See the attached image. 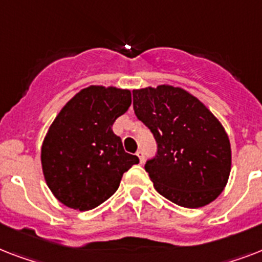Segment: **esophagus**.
Wrapping results in <instances>:
<instances>
[{
  "label": "esophagus",
  "mask_w": 262,
  "mask_h": 262,
  "mask_svg": "<svg viewBox=\"0 0 262 262\" xmlns=\"http://www.w3.org/2000/svg\"><path fill=\"white\" fill-rule=\"evenodd\" d=\"M136 155L139 156V159H140V163H144V152L141 151V149H139V151L136 152Z\"/></svg>",
  "instance_id": "1"
}]
</instances>
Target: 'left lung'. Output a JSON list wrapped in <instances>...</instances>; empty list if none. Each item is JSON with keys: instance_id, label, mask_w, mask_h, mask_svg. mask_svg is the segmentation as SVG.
Here are the masks:
<instances>
[{"instance_id": "left-lung-1", "label": "left lung", "mask_w": 262, "mask_h": 262, "mask_svg": "<svg viewBox=\"0 0 262 262\" xmlns=\"http://www.w3.org/2000/svg\"><path fill=\"white\" fill-rule=\"evenodd\" d=\"M133 107L158 143V155L145 164L156 191L185 208L217 199L231 171V145L211 110L168 84L135 90Z\"/></svg>"}]
</instances>
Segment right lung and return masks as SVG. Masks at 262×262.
I'll return each mask as SVG.
<instances>
[{
    "mask_svg": "<svg viewBox=\"0 0 262 262\" xmlns=\"http://www.w3.org/2000/svg\"><path fill=\"white\" fill-rule=\"evenodd\" d=\"M130 104L129 90L90 85L61 108L40 149L45 181L59 203L77 211L94 209L117 191L123 172L139 163L111 129Z\"/></svg>",
    "mask_w": 262,
    "mask_h": 262,
    "instance_id": "add662e5",
    "label": "right lung"
}]
</instances>
